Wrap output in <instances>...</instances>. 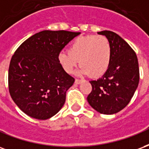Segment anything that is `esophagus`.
Returning <instances> with one entry per match:
<instances>
[{
    "label": "esophagus",
    "instance_id": "esophagus-1",
    "mask_svg": "<svg viewBox=\"0 0 149 149\" xmlns=\"http://www.w3.org/2000/svg\"><path fill=\"white\" fill-rule=\"evenodd\" d=\"M81 82H82V80H80V79H76L75 81H74V82H75L76 84H79V83H81Z\"/></svg>",
    "mask_w": 149,
    "mask_h": 149
}]
</instances>
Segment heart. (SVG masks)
Returning a JSON list of instances; mask_svg holds the SVG:
<instances>
[{
    "label": "heart",
    "instance_id": "1",
    "mask_svg": "<svg viewBox=\"0 0 149 149\" xmlns=\"http://www.w3.org/2000/svg\"><path fill=\"white\" fill-rule=\"evenodd\" d=\"M111 60V46L104 36H86L74 40L67 52L58 54V62L67 73H72L78 63L79 74L99 77L106 73Z\"/></svg>",
    "mask_w": 149,
    "mask_h": 149
}]
</instances>
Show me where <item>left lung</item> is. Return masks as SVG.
<instances>
[{
	"mask_svg": "<svg viewBox=\"0 0 149 149\" xmlns=\"http://www.w3.org/2000/svg\"><path fill=\"white\" fill-rule=\"evenodd\" d=\"M97 33L109 41L111 60L102 78L90 81L92 91L87 101L100 113L113 114L130 103L138 86V60L135 52L120 36L111 31Z\"/></svg>",
	"mask_w": 149,
	"mask_h": 149,
	"instance_id": "1",
	"label": "left lung"
}]
</instances>
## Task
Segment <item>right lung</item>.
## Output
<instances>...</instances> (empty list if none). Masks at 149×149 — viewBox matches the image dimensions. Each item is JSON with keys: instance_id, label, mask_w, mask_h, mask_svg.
Returning <instances> with one entry per match:
<instances>
[{"instance_id": "add662e5", "label": "right lung", "mask_w": 149, "mask_h": 149, "mask_svg": "<svg viewBox=\"0 0 149 149\" xmlns=\"http://www.w3.org/2000/svg\"><path fill=\"white\" fill-rule=\"evenodd\" d=\"M80 32L45 30L36 33L17 49L8 68V90L24 113L47 120L58 113L74 79L63 70L58 54Z\"/></svg>"}]
</instances>
